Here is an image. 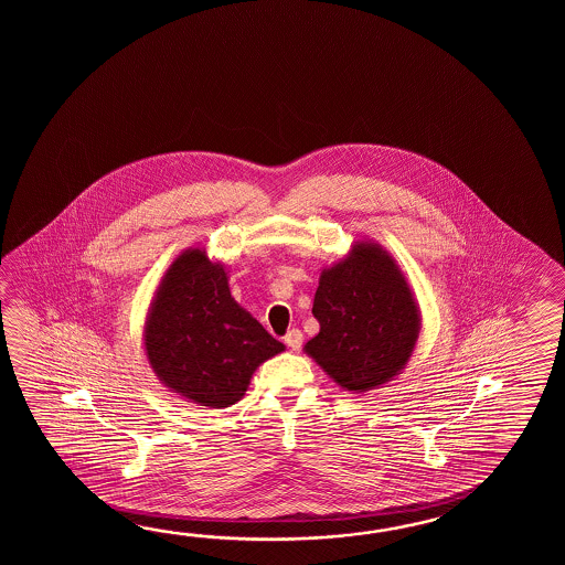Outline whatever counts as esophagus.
Returning a JSON list of instances; mask_svg holds the SVG:
<instances>
[{"mask_svg": "<svg viewBox=\"0 0 565 565\" xmlns=\"http://www.w3.org/2000/svg\"><path fill=\"white\" fill-rule=\"evenodd\" d=\"M285 343H287L288 348L292 349V351H297V349L302 345V333H300L299 329H290L287 335H285Z\"/></svg>", "mask_w": 565, "mask_h": 565, "instance_id": "obj_1", "label": "esophagus"}]
</instances>
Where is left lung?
<instances>
[{"label":"left lung","mask_w":565,"mask_h":565,"mask_svg":"<svg viewBox=\"0 0 565 565\" xmlns=\"http://www.w3.org/2000/svg\"><path fill=\"white\" fill-rule=\"evenodd\" d=\"M312 315L321 329L302 351L351 394L392 382L420 337V307L408 278L382 244L367 238L321 270Z\"/></svg>","instance_id":"obj_1"}]
</instances>
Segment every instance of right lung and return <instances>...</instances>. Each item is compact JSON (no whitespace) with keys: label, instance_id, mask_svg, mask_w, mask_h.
<instances>
[{"label":"right lung","instance_id":"obj_1","mask_svg":"<svg viewBox=\"0 0 565 565\" xmlns=\"http://www.w3.org/2000/svg\"><path fill=\"white\" fill-rule=\"evenodd\" d=\"M145 355L159 382L205 408H228L285 345L230 295L228 270L205 248L169 265L149 305Z\"/></svg>","mask_w":565,"mask_h":565}]
</instances>
